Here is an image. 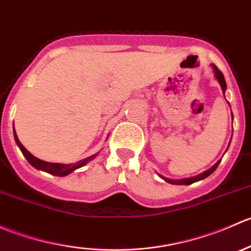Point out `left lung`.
Segmentation results:
<instances>
[{"label":"left lung","mask_w":251,"mask_h":251,"mask_svg":"<svg viewBox=\"0 0 251 251\" xmlns=\"http://www.w3.org/2000/svg\"><path fill=\"white\" fill-rule=\"evenodd\" d=\"M211 67H212V69H214L215 77H216L217 81H219L220 86H221V88H222V92H224V95H225V91H226L227 85H226V81H225L224 74H222V73L220 72L219 68H217L215 64H211ZM232 118H233V115H232ZM220 163H221V160L217 161V163L215 164V165L212 166V168H210L209 170L204 171V173H201V175H197V176H194V177H189V178H183V179H170V178H165V177H164V176H160V177H161V178H163V179H165L166 182H169V183H171V184H186V186H188V184H192V183H194V182L201 181V179H204V178H206L207 176H210V175H211L212 173H214L215 170H216L217 166H219Z\"/></svg>","instance_id":"left-lung-1"}]
</instances>
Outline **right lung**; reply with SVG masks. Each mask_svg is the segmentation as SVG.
I'll return each instance as SVG.
<instances>
[{
    "mask_svg": "<svg viewBox=\"0 0 251 251\" xmlns=\"http://www.w3.org/2000/svg\"><path fill=\"white\" fill-rule=\"evenodd\" d=\"M14 140H16V143L20 148L22 153L24 154V156L26 158V160L30 163V165H32L35 169H37V170H42V171H45V173L54 175V176H60V177L67 176V175L73 173V171H75L76 169L86 165L88 161L92 160V159H95L96 156H97V154H95V155H91V156H88V158L82 159V160L77 161V163H75V164L48 163V161H44V160H41V159H37L36 156L32 155L30 151H27V149L25 148L22 143H20L19 140H18L16 130H14Z\"/></svg>",
    "mask_w": 251,
    "mask_h": 251,
    "instance_id": "obj_1",
    "label": "right lung"
}]
</instances>
